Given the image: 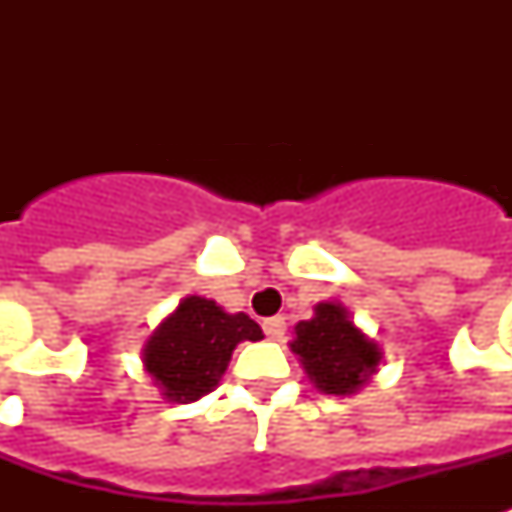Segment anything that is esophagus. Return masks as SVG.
Returning a JSON list of instances; mask_svg holds the SVG:
<instances>
[{
  "mask_svg": "<svg viewBox=\"0 0 512 512\" xmlns=\"http://www.w3.org/2000/svg\"><path fill=\"white\" fill-rule=\"evenodd\" d=\"M263 329L268 340H281L284 332H287V319L284 316H271V319L263 321Z\"/></svg>",
  "mask_w": 512,
  "mask_h": 512,
  "instance_id": "obj_1",
  "label": "esophagus"
}]
</instances>
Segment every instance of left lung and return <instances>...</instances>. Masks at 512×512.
Here are the masks:
<instances>
[{"label":"left lung","instance_id":"left-lung-1","mask_svg":"<svg viewBox=\"0 0 512 512\" xmlns=\"http://www.w3.org/2000/svg\"><path fill=\"white\" fill-rule=\"evenodd\" d=\"M295 335L292 350L316 388L329 396L356 393L380 364V348L353 327L342 305H316V316L300 321Z\"/></svg>","mask_w":512,"mask_h":512}]
</instances>
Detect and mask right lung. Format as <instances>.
Instances as JSON below:
<instances>
[{"label":"right lung","instance_id":"right-lung-1","mask_svg":"<svg viewBox=\"0 0 512 512\" xmlns=\"http://www.w3.org/2000/svg\"><path fill=\"white\" fill-rule=\"evenodd\" d=\"M241 340H263V329L247 313H225L215 300L193 295L156 329L143 361L164 396L188 404L215 388Z\"/></svg>","mask_w":512,"mask_h":512}]
</instances>
